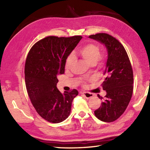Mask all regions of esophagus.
Returning <instances> with one entry per match:
<instances>
[{"label":"esophagus","instance_id":"1","mask_svg":"<svg viewBox=\"0 0 150 150\" xmlns=\"http://www.w3.org/2000/svg\"><path fill=\"white\" fill-rule=\"evenodd\" d=\"M81 94L83 95L84 97L86 98H90L93 97V94H91L90 93H88V92H82Z\"/></svg>","mask_w":150,"mask_h":150}]
</instances>
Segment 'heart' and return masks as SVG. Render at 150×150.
I'll list each match as a JSON object with an SVG mask.
<instances>
[{
	"label": "heart",
	"mask_w": 150,
	"mask_h": 150,
	"mask_svg": "<svg viewBox=\"0 0 150 150\" xmlns=\"http://www.w3.org/2000/svg\"><path fill=\"white\" fill-rule=\"evenodd\" d=\"M79 53L83 59L89 64H96L99 59L100 50V47L96 44H88L82 47L79 50ZM75 60V57L73 55H70L67 58L65 63L66 69H69L71 68L72 64Z\"/></svg>",
	"instance_id": "heart-1"
}]
</instances>
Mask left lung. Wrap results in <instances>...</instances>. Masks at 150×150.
Here are the masks:
<instances>
[{
  "label": "left lung",
  "mask_w": 150,
  "mask_h": 150,
  "mask_svg": "<svg viewBox=\"0 0 150 150\" xmlns=\"http://www.w3.org/2000/svg\"><path fill=\"white\" fill-rule=\"evenodd\" d=\"M89 38L104 44L108 53L103 88L106 95L100 106L94 111L97 119L106 122L117 120L125 111L133 93V74L124 46L107 33L91 35ZM100 99L103 98L99 95Z\"/></svg>",
  "instance_id": "obj_1"
}]
</instances>
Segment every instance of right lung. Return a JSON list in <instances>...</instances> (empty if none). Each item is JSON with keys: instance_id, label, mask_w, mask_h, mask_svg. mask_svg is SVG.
I'll return each instance as SVG.
<instances>
[{"instance_id": "add662e5", "label": "right lung", "mask_w": 150, "mask_h": 150, "mask_svg": "<svg viewBox=\"0 0 150 150\" xmlns=\"http://www.w3.org/2000/svg\"><path fill=\"white\" fill-rule=\"evenodd\" d=\"M82 37H47L38 41L28 54L25 82L35 109L47 121L59 123L66 120L72 101L79 92L60 93L57 88L58 76L64 73L66 60Z\"/></svg>"}]
</instances>
